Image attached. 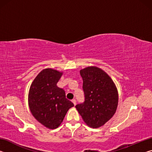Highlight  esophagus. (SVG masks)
I'll return each instance as SVG.
<instances>
[{
  "label": "esophagus",
  "mask_w": 152,
  "mask_h": 152,
  "mask_svg": "<svg viewBox=\"0 0 152 152\" xmlns=\"http://www.w3.org/2000/svg\"><path fill=\"white\" fill-rule=\"evenodd\" d=\"M72 102H73V104H74V105L76 104V101L75 99H72Z\"/></svg>",
  "instance_id": "esophagus-1"
}]
</instances>
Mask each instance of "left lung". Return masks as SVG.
Instances as JSON below:
<instances>
[{
	"label": "left lung",
	"instance_id": "8db88e82",
	"mask_svg": "<svg viewBox=\"0 0 152 152\" xmlns=\"http://www.w3.org/2000/svg\"><path fill=\"white\" fill-rule=\"evenodd\" d=\"M84 101L76 108L86 124L92 128L104 125L116 112L119 96L114 82L102 69L89 66L80 71Z\"/></svg>",
	"mask_w": 152,
	"mask_h": 152
}]
</instances>
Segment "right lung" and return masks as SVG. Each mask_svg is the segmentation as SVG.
Returning <instances> with one entry per match:
<instances>
[{
    "label": "right lung",
    "mask_w": 152,
    "mask_h": 152,
    "mask_svg": "<svg viewBox=\"0 0 152 152\" xmlns=\"http://www.w3.org/2000/svg\"><path fill=\"white\" fill-rule=\"evenodd\" d=\"M62 72L51 68L41 71L30 86L28 102L33 116L51 129L62 123L74 104L66 98L65 91L57 86Z\"/></svg>",
    "instance_id": "obj_1"
}]
</instances>
